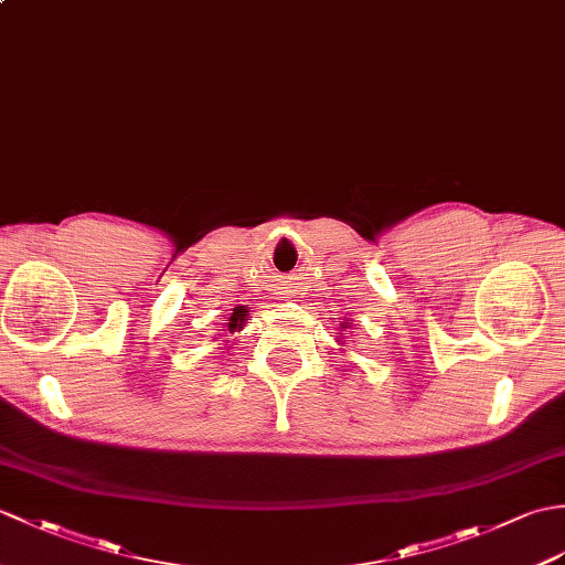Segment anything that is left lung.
Instances as JSON below:
<instances>
[{
    "instance_id": "left-lung-1",
    "label": "left lung",
    "mask_w": 565,
    "mask_h": 565,
    "mask_svg": "<svg viewBox=\"0 0 565 565\" xmlns=\"http://www.w3.org/2000/svg\"><path fill=\"white\" fill-rule=\"evenodd\" d=\"M344 330H351V322L349 320L339 324V334H344ZM339 339H342V337H339Z\"/></svg>"
}]
</instances>
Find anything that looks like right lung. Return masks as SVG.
Returning <instances> with one entry per match:
<instances>
[{"label": "right lung", "mask_w": 565, "mask_h": 565, "mask_svg": "<svg viewBox=\"0 0 565 565\" xmlns=\"http://www.w3.org/2000/svg\"><path fill=\"white\" fill-rule=\"evenodd\" d=\"M245 318H247V308L245 306H241V308H235L233 310V315L228 318V322H226V327H228V332H235V330H243V324H245Z\"/></svg>", "instance_id": "add662e5"}]
</instances>
